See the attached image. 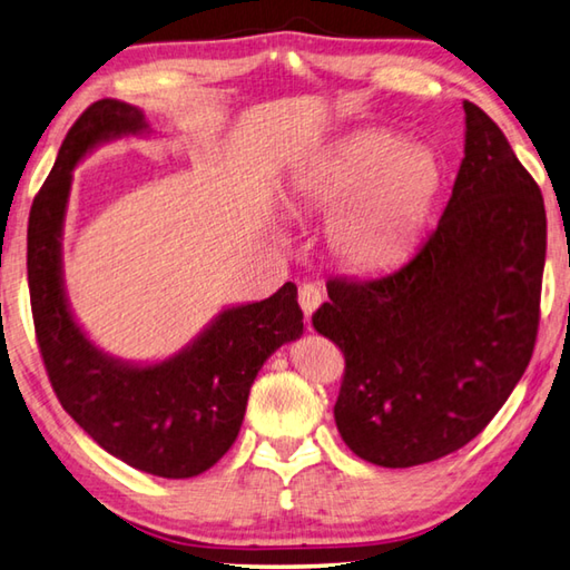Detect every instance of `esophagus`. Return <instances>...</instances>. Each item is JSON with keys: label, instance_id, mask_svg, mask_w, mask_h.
<instances>
[{"label": "esophagus", "instance_id": "obj_1", "mask_svg": "<svg viewBox=\"0 0 570 570\" xmlns=\"http://www.w3.org/2000/svg\"><path fill=\"white\" fill-rule=\"evenodd\" d=\"M297 303H299V307H303L305 317L309 320L315 309L322 305V289L313 283H303L297 287Z\"/></svg>", "mask_w": 570, "mask_h": 570}]
</instances>
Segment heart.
Here are the masks:
<instances>
[{
  "label": "heart",
  "instance_id": "1",
  "mask_svg": "<svg viewBox=\"0 0 570 570\" xmlns=\"http://www.w3.org/2000/svg\"><path fill=\"white\" fill-rule=\"evenodd\" d=\"M439 190L436 156L382 128L345 136L295 180L303 206L332 216L330 250L352 271H384L406 257Z\"/></svg>",
  "mask_w": 570,
  "mask_h": 570
}]
</instances>
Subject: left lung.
<instances>
[{
    "label": "left lung",
    "mask_w": 570,
    "mask_h": 570,
    "mask_svg": "<svg viewBox=\"0 0 570 570\" xmlns=\"http://www.w3.org/2000/svg\"><path fill=\"white\" fill-rule=\"evenodd\" d=\"M464 158L412 261L332 277L313 325L345 354L335 422L360 459L406 469L484 432L531 362L546 263L541 188L464 101Z\"/></svg>",
    "instance_id": "obj_1"
}]
</instances>
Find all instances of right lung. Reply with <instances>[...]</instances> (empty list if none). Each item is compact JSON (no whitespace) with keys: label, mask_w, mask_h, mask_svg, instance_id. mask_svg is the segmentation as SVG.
I'll return each mask as SVG.
<instances>
[{"label":"right lung","mask_w":570,"mask_h":570,"mask_svg":"<svg viewBox=\"0 0 570 570\" xmlns=\"http://www.w3.org/2000/svg\"><path fill=\"white\" fill-rule=\"evenodd\" d=\"M151 134L144 111L101 99L69 128L27 230L31 315L49 382L67 414L104 452L146 474L190 479L208 471L240 432L250 386L271 354L303 335L297 287L261 303L225 307L176 352L154 364L111 357L73 320L61 271L71 170L96 146Z\"/></svg>","instance_id":"add662e5"}]
</instances>
